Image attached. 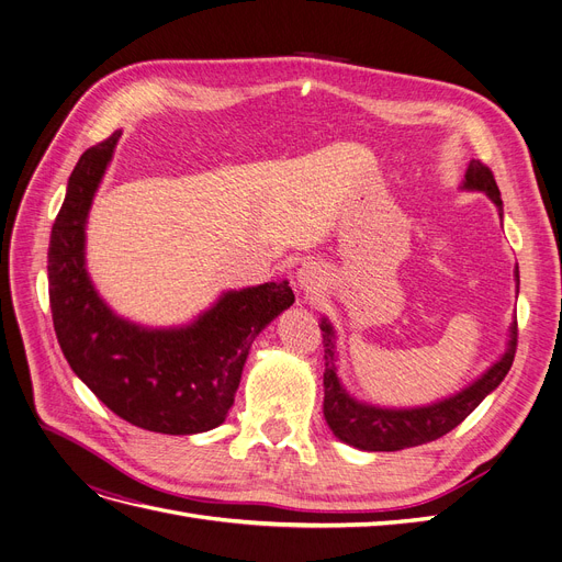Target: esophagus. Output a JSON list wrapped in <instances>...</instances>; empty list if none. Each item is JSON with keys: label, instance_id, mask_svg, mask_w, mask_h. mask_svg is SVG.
<instances>
[{"label": "esophagus", "instance_id": "1", "mask_svg": "<svg viewBox=\"0 0 562 562\" xmlns=\"http://www.w3.org/2000/svg\"><path fill=\"white\" fill-rule=\"evenodd\" d=\"M296 278H299V284H301L303 289H307V291L319 286V284H316V282H319V273H316L314 266H310V263H303V266L299 268V276H296Z\"/></svg>", "mask_w": 562, "mask_h": 562}]
</instances>
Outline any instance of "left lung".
Returning <instances> with one entry per match:
<instances>
[{"label": "left lung", "instance_id": "left-lung-1", "mask_svg": "<svg viewBox=\"0 0 562 562\" xmlns=\"http://www.w3.org/2000/svg\"><path fill=\"white\" fill-rule=\"evenodd\" d=\"M463 188L469 190H482L490 194V200L498 206V213L503 217V202L501 190L496 186V179L492 169L480 160H471L467 169V181ZM519 278V271H517ZM324 330V416L333 434L353 448L370 450V452H395L413 446H423L436 438L446 436L457 425L467 420L471 413L477 408V404L501 385L505 374L509 372L512 362H515L517 353V322L509 328V341L507 351L503 358L492 364L475 383H471L461 393L436 402L420 408H379L356 402L349 397V393L341 387L337 372H335V333L333 326L324 319L319 324Z\"/></svg>", "mask_w": 562, "mask_h": 562}]
</instances>
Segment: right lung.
Returning <instances> with one entry per match:
<instances>
[{"instance_id":"right-lung-1","label":"right lung","mask_w":562,"mask_h":562,"mask_svg":"<svg viewBox=\"0 0 562 562\" xmlns=\"http://www.w3.org/2000/svg\"><path fill=\"white\" fill-rule=\"evenodd\" d=\"M121 133L87 149L68 179L47 250L59 347L91 393L126 423L158 434L223 425L255 337L294 303L289 282L227 291L186 328L151 330L116 316L85 268V225Z\"/></svg>"}]
</instances>
